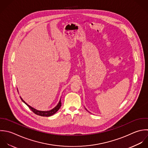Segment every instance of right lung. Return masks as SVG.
<instances>
[{
  "label": "right lung",
  "instance_id": "1",
  "mask_svg": "<svg viewBox=\"0 0 148 148\" xmlns=\"http://www.w3.org/2000/svg\"><path fill=\"white\" fill-rule=\"evenodd\" d=\"M20 98H21V100H22L24 103H25V104H26V105L29 107V108H30L35 114L37 115L41 116H47V117H48V116H51V115H53V114H55L59 110V108H60V107H61V104H62V103H61V99H60V101H59V103L58 104V105H57L54 108H53L52 110H50V111H38V110H37L33 108V107H30V106H29L27 104H26V103L23 100V99H22L21 97H20Z\"/></svg>",
  "mask_w": 148,
  "mask_h": 148
}]
</instances>
